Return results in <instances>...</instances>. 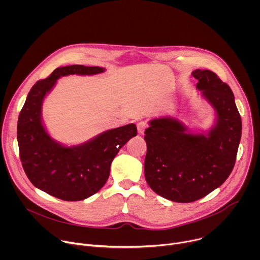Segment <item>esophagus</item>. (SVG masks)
I'll return each mask as SVG.
<instances>
[{"instance_id":"obj_1","label":"esophagus","mask_w":260,"mask_h":260,"mask_svg":"<svg viewBox=\"0 0 260 260\" xmlns=\"http://www.w3.org/2000/svg\"><path fill=\"white\" fill-rule=\"evenodd\" d=\"M147 126H148V124H147L146 121H140V122H138L137 127H138L139 134H141V135L144 134V132H145V129L147 128Z\"/></svg>"}]
</instances>
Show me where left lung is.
<instances>
[{
  "mask_svg": "<svg viewBox=\"0 0 260 260\" xmlns=\"http://www.w3.org/2000/svg\"><path fill=\"white\" fill-rule=\"evenodd\" d=\"M192 76L217 113L209 135L187 134L181 122L166 117L151 120L144 136L146 181L155 193L177 203L196 202L224 183L235 167L242 136L231 87L209 70L198 69Z\"/></svg>",
  "mask_w": 260,
  "mask_h": 260,
  "instance_id": "1",
  "label": "left lung"
}]
</instances>
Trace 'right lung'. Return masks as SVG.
<instances>
[{"instance_id":"obj_1","label":"right lung","mask_w":260,"mask_h":260,"mask_svg":"<svg viewBox=\"0 0 260 260\" xmlns=\"http://www.w3.org/2000/svg\"><path fill=\"white\" fill-rule=\"evenodd\" d=\"M104 68L73 64L55 69L37 82L27 94L17 122L19 156L34 186L62 201L85 200L107 182L111 162L129 139L137 136L134 123L107 131L79 146L64 147L53 141L41 120L42 102L60 76L94 75Z\"/></svg>"}]
</instances>
